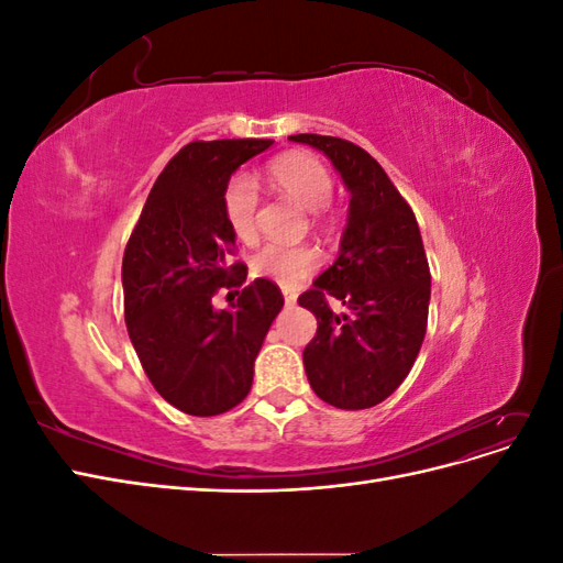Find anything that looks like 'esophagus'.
Returning <instances> with one entry per match:
<instances>
[{
  "label": "esophagus",
  "instance_id": "1",
  "mask_svg": "<svg viewBox=\"0 0 563 563\" xmlns=\"http://www.w3.org/2000/svg\"><path fill=\"white\" fill-rule=\"evenodd\" d=\"M296 298H298V294L294 291V288H284V302L286 305H296Z\"/></svg>",
  "mask_w": 563,
  "mask_h": 563
}]
</instances>
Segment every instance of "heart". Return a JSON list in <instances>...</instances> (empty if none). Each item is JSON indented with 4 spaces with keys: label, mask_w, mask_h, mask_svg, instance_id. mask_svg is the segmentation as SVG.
<instances>
[{
    "label": "heart",
    "mask_w": 563,
    "mask_h": 563,
    "mask_svg": "<svg viewBox=\"0 0 563 563\" xmlns=\"http://www.w3.org/2000/svg\"><path fill=\"white\" fill-rule=\"evenodd\" d=\"M265 180L272 190L294 199L302 209H308L314 220H327L329 201L333 197V176L310 152H284V155L267 162ZM223 218L230 232L240 242H253L255 211H258V187L246 174H234L225 187ZM321 265V253L310 244H265L251 255L253 277H265L279 286L291 288Z\"/></svg>",
    "instance_id": "obj_1"
}]
</instances>
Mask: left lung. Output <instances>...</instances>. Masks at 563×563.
<instances>
[{
  "label": "left lung",
  "instance_id": "8db88e82",
  "mask_svg": "<svg viewBox=\"0 0 563 563\" xmlns=\"http://www.w3.org/2000/svg\"><path fill=\"white\" fill-rule=\"evenodd\" d=\"M291 141L321 150L352 195L338 261L298 305L317 317L302 352L314 395L360 411L385 401L416 364L428 331V255L413 209L364 147L317 133ZM331 299L346 305L343 316L330 310Z\"/></svg>",
  "mask_w": 563,
  "mask_h": 563
}]
</instances>
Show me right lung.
<instances>
[{
	"label": "right lung",
	"instance_id": "obj_1",
	"mask_svg": "<svg viewBox=\"0 0 563 563\" xmlns=\"http://www.w3.org/2000/svg\"><path fill=\"white\" fill-rule=\"evenodd\" d=\"M272 143H187L152 185L129 236L122 263L129 338L152 387L187 416H220L244 401L255 356L284 308L269 279L234 291L230 308H213L218 291L246 282V265L230 263L234 234L223 218V187Z\"/></svg>",
	"mask_w": 563,
	"mask_h": 563
}]
</instances>
